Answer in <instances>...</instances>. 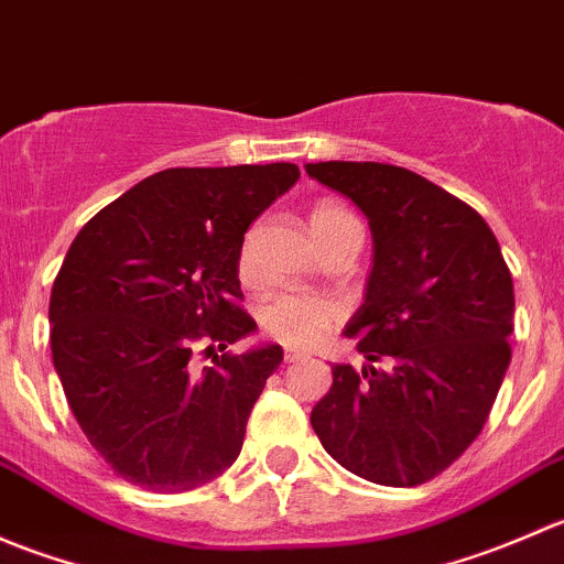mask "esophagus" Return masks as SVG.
Wrapping results in <instances>:
<instances>
[{
	"mask_svg": "<svg viewBox=\"0 0 564 564\" xmlns=\"http://www.w3.org/2000/svg\"><path fill=\"white\" fill-rule=\"evenodd\" d=\"M283 360H286V362H303V360H308V355H305V351H297V349H286Z\"/></svg>",
	"mask_w": 564,
	"mask_h": 564,
	"instance_id": "esophagus-1",
	"label": "esophagus"
}]
</instances>
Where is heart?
<instances>
[{
    "mask_svg": "<svg viewBox=\"0 0 564 564\" xmlns=\"http://www.w3.org/2000/svg\"><path fill=\"white\" fill-rule=\"evenodd\" d=\"M351 218L349 209H344L340 204L322 202L316 204L314 213H311V235L314 231L329 229V226L346 224ZM237 270L246 283L256 281V261L253 250L246 246L240 250V261H237ZM340 318L338 303L324 297H300V294H281V297H272L270 303L261 308V327L272 335L275 340L286 346H314L329 327Z\"/></svg>",
    "mask_w": 564,
    "mask_h": 564,
    "instance_id": "heart-1",
    "label": "heart"
}]
</instances>
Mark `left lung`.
Returning <instances> with one entry per match:
<instances>
[{
    "mask_svg": "<svg viewBox=\"0 0 564 564\" xmlns=\"http://www.w3.org/2000/svg\"><path fill=\"white\" fill-rule=\"evenodd\" d=\"M368 218L373 267L344 335L368 366L333 368L311 412L344 469L409 488L456 460L486 425L510 366L513 278L486 220L425 176L388 163H308Z\"/></svg>",
    "mask_w": 564,
    "mask_h": 564,
    "instance_id": "left-lung-1",
    "label": "left lung"
}]
</instances>
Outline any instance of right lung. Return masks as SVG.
<instances>
[{
	"mask_svg": "<svg viewBox=\"0 0 564 564\" xmlns=\"http://www.w3.org/2000/svg\"><path fill=\"white\" fill-rule=\"evenodd\" d=\"M300 180L294 163L166 169L100 209L51 289V357L89 445L119 477L180 494L224 475L278 344L218 355L256 333L237 305L248 226ZM209 343L215 367L189 355Z\"/></svg>",
	"mask_w": 564,
	"mask_h": 564,
	"instance_id": "obj_1",
	"label": "right lung"
}]
</instances>
